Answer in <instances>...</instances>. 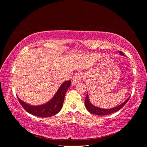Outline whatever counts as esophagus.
Returning <instances> with one entry per match:
<instances>
[{
    "mask_svg": "<svg viewBox=\"0 0 147 147\" xmlns=\"http://www.w3.org/2000/svg\"><path fill=\"white\" fill-rule=\"evenodd\" d=\"M82 77H83V74L82 73L77 72L76 74H75V75L73 77V78L72 80V83L73 85H75V84H76L80 82Z\"/></svg>",
    "mask_w": 147,
    "mask_h": 147,
    "instance_id": "34e87169",
    "label": "esophagus"
}]
</instances>
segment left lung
Instances as JSON below:
<instances>
[{"label": "left lung", "mask_w": 147, "mask_h": 147, "mask_svg": "<svg viewBox=\"0 0 147 147\" xmlns=\"http://www.w3.org/2000/svg\"><path fill=\"white\" fill-rule=\"evenodd\" d=\"M119 53L121 55H124V54L121 51H119ZM129 98L125 102H124L123 104L119 105V106L116 107H115V108L110 109H100L98 107H96L92 105L90 103V100H89L88 96L87 94L85 100H84V105H85L86 109L91 113L97 115H109L110 113L116 112H117V111L119 110L123 107L124 106V105L127 103V102L129 100Z\"/></svg>", "instance_id": "obj_1"}]
</instances>
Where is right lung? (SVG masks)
Masks as SVG:
<instances>
[{
  "label": "right lung",
  "instance_id": "1",
  "mask_svg": "<svg viewBox=\"0 0 147 147\" xmlns=\"http://www.w3.org/2000/svg\"><path fill=\"white\" fill-rule=\"evenodd\" d=\"M71 81H65L59 88L55 96L47 104L38 106H32L21 100L18 97L20 103L24 109L29 113L38 117H50L58 113L63 107L64 97L67 90L70 86Z\"/></svg>",
  "mask_w": 147,
  "mask_h": 147
}]
</instances>
